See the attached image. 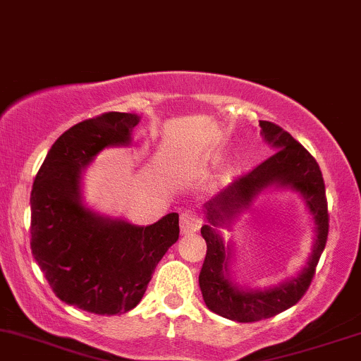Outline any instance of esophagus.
Returning <instances> with one entry per match:
<instances>
[{
	"label": "esophagus",
	"instance_id": "obj_1",
	"mask_svg": "<svg viewBox=\"0 0 361 361\" xmlns=\"http://www.w3.org/2000/svg\"><path fill=\"white\" fill-rule=\"evenodd\" d=\"M202 227V221L193 210H185L183 214L180 215V229L181 234H192L197 233Z\"/></svg>",
	"mask_w": 361,
	"mask_h": 361
}]
</instances>
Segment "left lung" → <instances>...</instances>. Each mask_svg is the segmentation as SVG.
<instances>
[{"instance_id": "8db88e82", "label": "left lung", "mask_w": 361, "mask_h": 361, "mask_svg": "<svg viewBox=\"0 0 361 361\" xmlns=\"http://www.w3.org/2000/svg\"><path fill=\"white\" fill-rule=\"evenodd\" d=\"M259 127L261 135L276 151L275 154L247 175L235 180L204 205L205 217L209 221L202 227L207 255L198 283L207 307L219 316L238 322L261 321L295 305L307 292L314 279L329 233L326 188L317 161L276 123L261 120ZM270 185L290 188L305 197L317 224L313 252L305 270L295 279L264 290L238 288L228 276L232 253L228 245L226 247L223 244L218 227L230 226V222L250 203L252 198Z\"/></svg>"}]
</instances>
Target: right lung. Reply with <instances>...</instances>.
Wrapping results in <instances>:
<instances>
[{
  "label": "right lung",
  "instance_id": "right-lung-1",
  "mask_svg": "<svg viewBox=\"0 0 361 361\" xmlns=\"http://www.w3.org/2000/svg\"><path fill=\"white\" fill-rule=\"evenodd\" d=\"M135 114L109 111L66 130L45 156L30 195V246L66 304L115 316L142 299L152 271L178 241V214L151 226L100 215L82 204L81 175L105 147L128 146Z\"/></svg>",
  "mask_w": 361,
  "mask_h": 361
}]
</instances>
